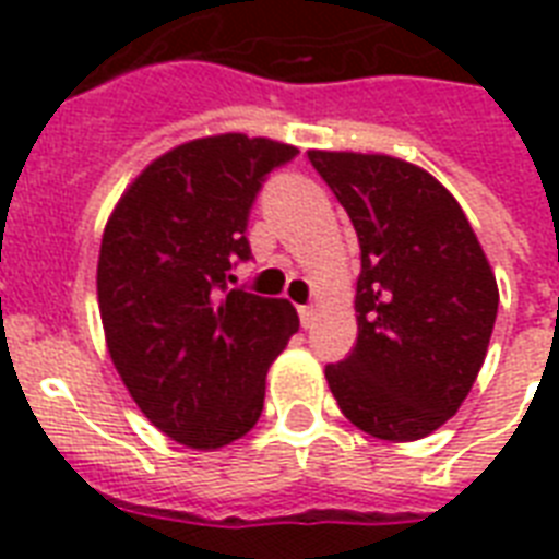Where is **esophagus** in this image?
Returning a JSON list of instances; mask_svg holds the SVG:
<instances>
[{"instance_id":"1","label":"esophagus","mask_w":559,"mask_h":559,"mask_svg":"<svg viewBox=\"0 0 559 559\" xmlns=\"http://www.w3.org/2000/svg\"><path fill=\"white\" fill-rule=\"evenodd\" d=\"M298 316H301V324H305V328H310V324L316 322V307L313 305L298 307Z\"/></svg>"}]
</instances>
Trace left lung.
Returning a JSON list of instances; mask_svg holds the SVG:
<instances>
[{"label": "left lung", "instance_id": "8db88e82", "mask_svg": "<svg viewBox=\"0 0 559 559\" xmlns=\"http://www.w3.org/2000/svg\"><path fill=\"white\" fill-rule=\"evenodd\" d=\"M357 228V345L324 368L342 415L417 441L467 400L499 310L487 254L447 188L385 153L307 151Z\"/></svg>", "mask_w": 559, "mask_h": 559}]
</instances>
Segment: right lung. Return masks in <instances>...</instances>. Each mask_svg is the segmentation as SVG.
I'll use <instances>...</instances> for the list:
<instances>
[{"label": "right lung", "instance_id": "add662e5", "mask_svg": "<svg viewBox=\"0 0 559 559\" xmlns=\"http://www.w3.org/2000/svg\"><path fill=\"white\" fill-rule=\"evenodd\" d=\"M296 147L243 133L177 144L127 186L98 254V307L118 377L159 432L191 450L243 438L266 371L298 331L287 298L228 289L246 223Z\"/></svg>", "mask_w": 559, "mask_h": 559}]
</instances>
